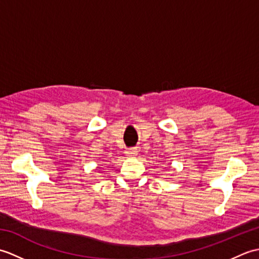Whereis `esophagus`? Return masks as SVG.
Segmentation results:
<instances>
[{"mask_svg":"<svg viewBox=\"0 0 259 259\" xmlns=\"http://www.w3.org/2000/svg\"><path fill=\"white\" fill-rule=\"evenodd\" d=\"M126 155H128V157H136L137 153H138V150H137V148H130V149L126 150Z\"/></svg>","mask_w":259,"mask_h":259,"instance_id":"1","label":"esophagus"}]
</instances>
